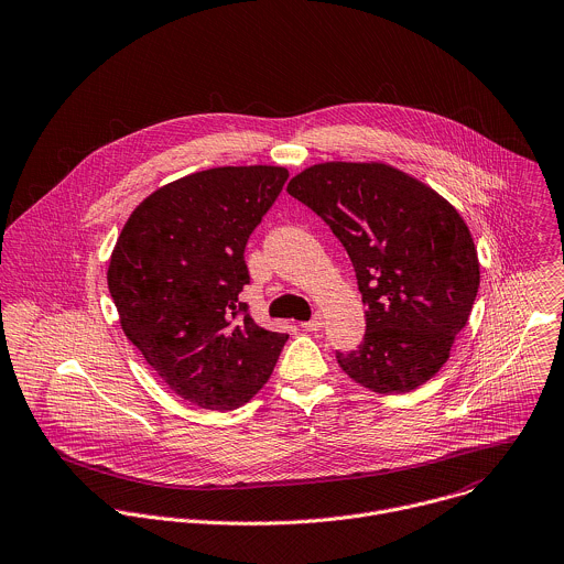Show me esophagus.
<instances>
[{"mask_svg":"<svg viewBox=\"0 0 564 564\" xmlns=\"http://www.w3.org/2000/svg\"><path fill=\"white\" fill-rule=\"evenodd\" d=\"M323 325H325V318H323V314H321V312H316L310 321L301 323V327H305V329H321Z\"/></svg>","mask_w":564,"mask_h":564,"instance_id":"1","label":"esophagus"}]
</instances>
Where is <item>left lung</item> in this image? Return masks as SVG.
<instances>
[{"label": "left lung", "mask_w": 564, "mask_h": 564, "mask_svg": "<svg viewBox=\"0 0 564 564\" xmlns=\"http://www.w3.org/2000/svg\"><path fill=\"white\" fill-rule=\"evenodd\" d=\"M288 193L332 228L356 272L365 336L336 354L340 369L377 394H405L436 377L480 285L458 210L383 161L316 163L292 176Z\"/></svg>", "instance_id": "1"}]
</instances>
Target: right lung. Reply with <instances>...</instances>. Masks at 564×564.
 Listing matches in <instances>:
<instances>
[{
	"label": "right lung",
	"mask_w": 564,
	"mask_h": 564,
	"mask_svg": "<svg viewBox=\"0 0 564 564\" xmlns=\"http://www.w3.org/2000/svg\"><path fill=\"white\" fill-rule=\"evenodd\" d=\"M283 165H224L148 195L123 224L108 290L128 340L183 401L228 412L270 379L288 334L263 329L239 294L246 243L276 202Z\"/></svg>",
	"instance_id": "add662e5"
}]
</instances>
